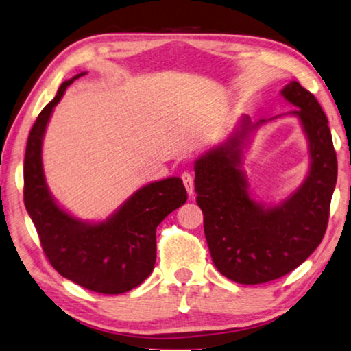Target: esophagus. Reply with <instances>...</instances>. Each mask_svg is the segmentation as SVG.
Returning <instances> with one entry per match:
<instances>
[{
  "label": "esophagus",
  "instance_id": "esophagus-1",
  "mask_svg": "<svg viewBox=\"0 0 351 351\" xmlns=\"http://www.w3.org/2000/svg\"><path fill=\"white\" fill-rule=\"evenodd\" d=\"M181 180H182V182H184L189 195H193V176H192V173L184 171V173L181 175Z\"/></svg>",
  "mask_w": 351,
  "mask_h": 351
}]
</instances>
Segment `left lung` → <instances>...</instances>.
Returning a JSON list of instances; mask_svg holds the SVG:
<instances>
[{
    "instance_id": "obj_1",
    "label": "left lung",
    "mask_w": 351,
    "mask_h": 351,
    "mask_svg": "<svg viewBox=\"0 0 351 351\" xmlns=\"http://www.w3.org/2000/svg\"><path fill=\"white\" fill-rule=\"evenodd\" d=\"M309 141L311 169L302 187L281 204L265 208L250 197L241 170L242 147L248 132L241 131L195 160L197 203L204 215V236L217 270L241 285H263L287 275L320 245L328 226L331 197L337 181V158L328 119L315 97L297 81L281 90Z\"/></svg>"
}]
</instances>
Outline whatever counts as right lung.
Returning <instances> with one entry per match:
<instances>
[{"label": "right lung", "mask_w": 351, "mask_h": 351, "mask_svg": "<svg viewBox=\"0 0 351 351\" xmlns=\"http://www.w3.org/2000/svg\"><path fill=\"white\" fill-rule=\"evenodd\" d=\"M76 75L62 82L29 132L25 154V206L43 253L66 280L99 293H125L152 274L156 263V228L186 203L180 178L143 186L101 223H87L60 209L49 193L42 167V142L53 108Z\"/></svg>", "instance_id": "obj_1"}]
</instances>
